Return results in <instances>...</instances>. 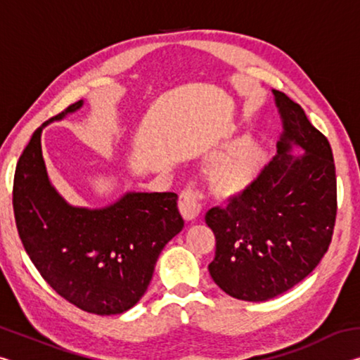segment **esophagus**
Segmentation results:
<instances>
[{
	"label": "esophagus",
	"mask_w": 360,
	"mask_h": 360,
	"mask_svg": "<svg viewBox=\"0 0 360 360\" xmlns=\"http://www.w3.org/2000/svg\"><path fill=\"white\" fill-rule=\"evenodd\" d=\"M178 206L186 221H193L200 214V211H202V192L198 188L186 187L179 193Z\"/></svg>",
	"instance_id": "obj_1"
}]
</instances>
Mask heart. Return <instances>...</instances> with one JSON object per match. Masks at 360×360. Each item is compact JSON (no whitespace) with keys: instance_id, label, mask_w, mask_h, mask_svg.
Returning a JSON list of instances; mask_svg holds the SVG:
<instances>
[{"instance_id":"b5f03b06","label":"heart","mask_w":360,"mask_h":360,"mask_svg":"<svg viewBox=\"0 0 360 360\" xmlns=\"http://www.w3.org/2000/svg\"><path fill=\"white\" fill-rule=\"evenodd\" d=\"M225 155L211 172V186L222 197L238 195L257 179L265 165V154L257 146L233 141L224 146Z\"/></svg>"}]
</instances>
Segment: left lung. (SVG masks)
I'll return each mask as SVG.
<instances>
[{
  "instance_id": "1",
  "label": "left lung",
  "mask_w": 360,
  "mask_h": 360,
  "mask_svg": "<svg viewBox=\"0 0 360 360\" xmlns=\"http://www.w3.org/2000/svg\"><path fill=\"white\" fill-rule=\"evenodd\" d=\"M273 94L284 124L278 154L246 191L205 216L216 238L210 275L246 302L268 300L307 278L330 246L337 219L330 144L298 103ZM292 143L305 154L292 158Z\"/></svg>"
}]
</instances>
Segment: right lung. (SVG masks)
Returning <instances> with one entry per match:
<instances>
[{"mask_svg": "<svg viewBox=\"0 0 360 360\" xmlns=\"http://www.w3.org/2000/svg\"><path fill=\"white\" fill-rule=\"evenodd\" d=\"M82 101L44 122L17 162L12 187L22 245L44 281L94 314H120L148 290L155 262L184 221L173 192H131L103 210L65 202L47 178L41 131Z\"/></svg>", "mask_w": 360, "mask_h": 360, "instance_id": "right-lung-1", "label": "right lung"}]
</instances>
